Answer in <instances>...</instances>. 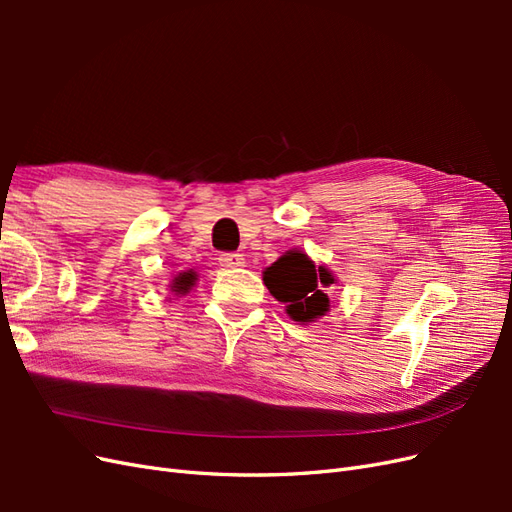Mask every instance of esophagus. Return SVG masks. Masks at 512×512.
Segmentation results:
<instances>
[{
    "instance_id": "esophagus-1",
    "label": "esophagus",
    "mask_w": 512,
    "mask_h": 512,
    "mask_svg": "<svg viewBox=\"0 0 512 512\" xmlns=\"http://www.w3.org/2000/svg\"><path fill=\"white\" fill-rule=\"evenodd\" d=\"M218 262H220V267H224V269H239V267L245 265V258L241 254L230 252V254H220Z\"/></svg>"
}]
</instances>
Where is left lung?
Instances as JSON below:
<instances>
[{
  "instance_id": "obj_1",
  "label": "left lung",
  "mask_w": 512,
  "mask_h": 512,
  "mask_svg": "<svg viewBox=\"0 0 512 512\" xmlns=\"http://www.w3.org/2000/svg\"><path fill=\"white\" fill-rule=\"evenodd\" d=\"M262 282L277 301L286 305V314L301 324L316 322L329 314L331 301L324 290L337 284L327 265H316L297 247L284 252L262 271Z\"/></svg>"
}]
</instances>
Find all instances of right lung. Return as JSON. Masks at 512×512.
<instances>
[{"label":"right lung","mask_w":512,"mask_h":512,"mask_svg":"<svg viewBox=\"0 0 512 512\" xmlns=\"http://www.w3.org/2000/svg\"><path fill=\"white\" fill-rule=\"evenodd\" d=\"M196 280H198V275L194 269L181 271L173 277V282L168 284V290H170V294H175V297H185V294H188L196 286Z\"/></svg>","instance_id":"obj_1"}]
</instances>
